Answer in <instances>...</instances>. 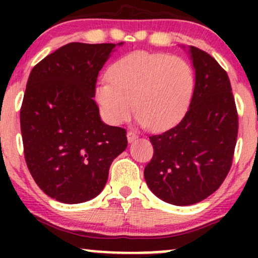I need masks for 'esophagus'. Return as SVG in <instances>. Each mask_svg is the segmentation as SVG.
I'll return each mask as SVG.
<instances>
[{"label": "esophagus", "mask_w": 258, "mask_h": 258, "mask_svg": "<svg viewBox=\"0 0 258 258\" xmlns=\"http://www.w3.org/2000/svg\"><path fill=\"white\" fill-rule=\"evenodd\" d=\"M138 138V135L136 132L133 131H128L127 132V141L130 142V143H132V142H135L136 139Z\"/></svg>", "instance_id": "34e87169"}]
</instances>
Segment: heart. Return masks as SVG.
Wrapping results in <instances>:
<instances>
[{
  "label": "heart",
  "instance_id": "b5f03b06",
  "mask_svg": "<svg viewBox=\"0 0 258 258\" xmlns=\"http://www.w3.org/2000/svg\"><path fill=\"white\" fill-rule=\"evenodd\" d=\"M109 81L96 86V100L104 119L120 125L133 110L153 131H164L184 116L195 78L185 59L164 53L132 52L108 70Z\"/></svg>",
  "mask_w": 258,
  "mask_h": 258
}]
</instances>
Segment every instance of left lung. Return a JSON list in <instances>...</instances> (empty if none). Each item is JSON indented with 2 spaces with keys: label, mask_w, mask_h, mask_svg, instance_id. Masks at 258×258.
<instances>
[{
  "label": "left lung",
  "mask_w": 258,
  "mask_h": 258,
  "mask_svg": "<svg viewBox=\"0 0 258 258\" xmlns=\"http://www.w3.org/2000/svg\"><path fill=\"white\" fill-rule=\"evenodd\" d=\"M195 87L179 123L150 136L153 158L144 168L156 197L177 206L193 205L220 188L232 167L238 111L226 70L214 57L190 46Z\"/></svg>",
  "instance_id": "1"
}]
</instances>
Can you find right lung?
Here are the masks:
<instances>
[{"label": "right lung", "mask_w": 258, "mask_h": 258, "mask_svg": "<svg viewBox=\"0 0 258 258\" xmlns=\"http://www.w3.org/2000/svg\"><path fill=\"white\" fill-rule=\"evenodd\" d=\"M122 44V43H119ZM114 43L72 42L32 68L20 108L26 166L48 197L85 203L104 188L126 130L102 122L97 78Z\"/></svg>", "instance_id": "obj_1"}]
</instances>
